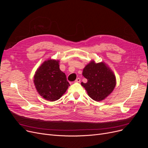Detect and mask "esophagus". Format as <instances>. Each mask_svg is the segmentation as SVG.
<instances>
[{"label":"esophagus","instance_id":"34e87169","mask_svg":"<svg viewBox=\"0 0 148 148\" xmlns=\"http://www.w3.org/2000/svg\"><path fill=\"white\" fill-rule=\"evenodd\" d=\"M80 81H81V80H80V78H77V79L75 80V82H80Z\"/></svg>","mask_w":148,"mask_h":148}]
</instances>
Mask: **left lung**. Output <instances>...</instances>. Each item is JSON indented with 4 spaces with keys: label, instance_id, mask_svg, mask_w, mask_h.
<instances>
[{
    "label": "left lung",
    "instance_id": "1",
    "mask_svg": "<svg viewBox=\"0 0 148 148\" xmlns=\"http://www.w3.org/2000/svg\"><path fill=\"white\" fill-rule=\"evenodd\" d=\"M82 75L88 80L81 84L88 95L96 101H101L109 95L116 86V77L104 62L96 64L94 60L85 66Z\"/></svg>",
    "mask_w": 148,
    "mask_h": 148
}]
</instances>
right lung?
Here are the masks:
<instances>
[{"label":"right lung","instance_id":"obj_1","mask_svg":"<svg viewBox=\"0 0 148 148\" xmlns=\"http://www.w3.org/2000/svg\"><path fill=\"white\" fill-rule=\"evenodd\" d=\"M59 62L53 59L44 62L34 75V82L38 94L50 101L59 99L70 86L65 74L60 71Z\"/></svg>","mask_w":148,"mask_h":148}]
</instances>
